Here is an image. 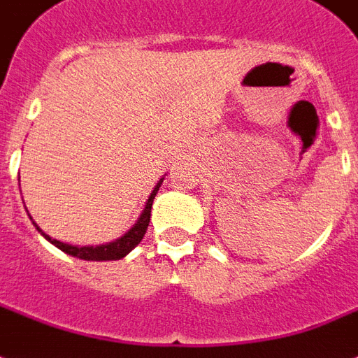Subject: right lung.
I'll list each match as a JSON object with an SVG mask.
<instances>
[{
  "mask_svg": "<svg viewBox=\"0 0 358 358\" xmlns=\"http://www.w3.org/2000/svg\"><path fill=\"white\" fill-rule=\"evenodd\" d=\"M164 181V177L157 182V187L153 188V192L149 196L148 203H145V209L141 210L140 218L136 220V224L132 228L123 235V237H119V239L112 241V243H106V245H99V246H74V245H66V243H61L57 239H52L50 235H46L43 229L38 228L37 224H35V228L38 229V234L43 235L44 239L50 241L52 245L57 246L59 250H63L69 256L80 257V259H85V262H113V259H121L129 254L130 250H134L136 246L140 245V241L143 239V235L148 231L149 220H151V207H153V199L159 192L160 185ZM31 218V217H29Z\"/></svg>",
  "mask_w": 358,
  "mask_h": 358,
  "instance_id": "obj_1",
  "label": "right lung"
}]
</instances>
